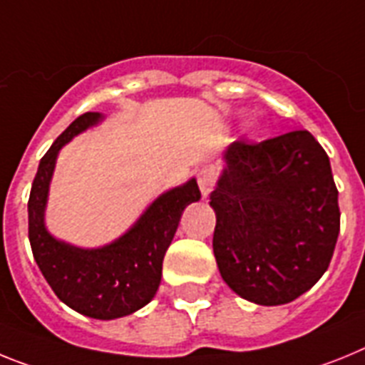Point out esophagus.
<instances>
[{
	"instance_id": "esophagus-1",
	"label": "esophagus",
	"mask_w": 365,
	"mask_h": 365,
	"mask_svg": "<svg viewBox=\"0 0 365 365\" xmlns=\"http://www.w3.org/2000/svg\"><path fill=\"white\" fill-rule=\"evenodd\" d=\"M196 178H198V187H200V192H202V198H207L209 192L213 191V185L217 182V173H215L213 167H202L196 174Z\"/></svg>"
}]
</instances>
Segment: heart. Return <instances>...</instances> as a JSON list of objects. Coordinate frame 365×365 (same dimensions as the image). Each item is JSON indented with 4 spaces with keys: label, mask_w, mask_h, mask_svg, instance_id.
<instances>
[{
    "label": "heart",
    "mask_w": 365,
    "mask_h": 365,
    "mask_svg": "<svg viewBox=\"0 0 365 365\" xmlns=\"http://www.w3.org/2000/svg\"><path fill=\"white\" fill-rule=\"evenodd\" d=\"M244 130H246V132H248V134H255V132H257L259 130V123H257V119H248V121H246V125H244Z\"/></svg>",
    "instance_id": "1"
}]
</instances>
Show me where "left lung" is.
<instances>
[{
    "mask_svg": "<svg viewBox=\"0 0 365 365\" xmlns=\"http://www.w3.org/2000/svg\"><path fill=\"white\" fill-rule=\"evenodd\" d=\"M209 196L213 252L227 287L252 303H290L319 281L340 233L331 161L296 130L259 145L231 143Z\"/></svg>",
    "mask_w": 365,
    "mask_h": 365,
    "instance_id": "obj_1",
    "label": "left lung"
}]
</instances>
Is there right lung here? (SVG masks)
Segmentation results:
<instances>
[{"label": "right lung", "mask_w": 365, "mask_h": 365, "mask_svg": "<svg viewBox=\"0 0 365 365\" xmlns=\"http://www.w3.org/2000/svg\"><path fill=\"white\" fill-rule=\"evenodd\" d=\"M104 121L99 112L77 117L40 160L29 196V240L38 268L62 303L78 314L115 319L143 309L156 296L167 248L183 209L200 200L195 178L161 192L138 220L112 242L81 248L56 239L46 226L49 185L62 147Z\"/></svg>", "instance_id": "1"}]
</instances>
